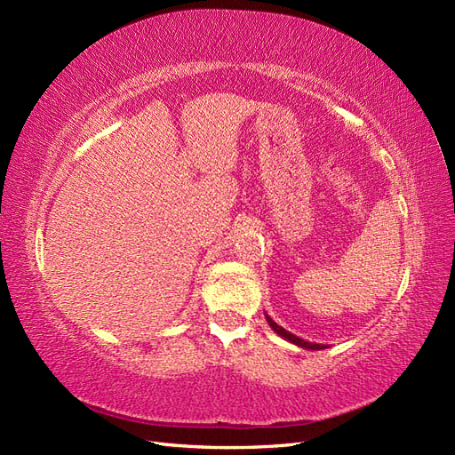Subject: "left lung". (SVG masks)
I'll list each match as a JSON object with an SVG mask.
<instances>
[{
    "instance_id": "left-lung-1",
    "label": "left lung",
    "mask_w": 455,
    "mask_h": 455,
    "mask_svg": "<svg viewBox=\"0 0 455 455\" xmlns=\"http://www.w3.org/2000/svg\"><path fill=\"white\" fill-rule=\"evenodd\" d=\"M266 321H267V324L273 328V332H277L281 338H284L286 341L294 343V346H298V347L311 349V351H321V349H326V347H328V346H323V343H311V341H306V339H301V338L294 336L292 332H288V330H284L283 326H279L277 323H275L267 313H266Z\"/></svg>"
}]
</instances>
